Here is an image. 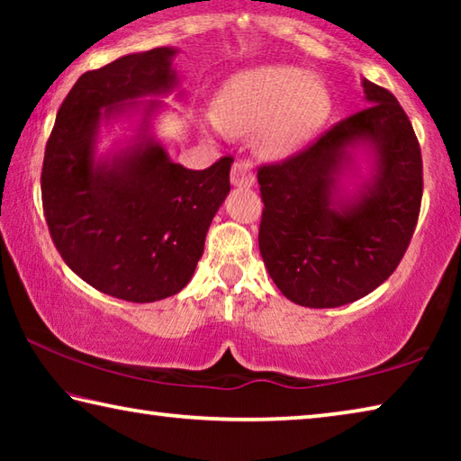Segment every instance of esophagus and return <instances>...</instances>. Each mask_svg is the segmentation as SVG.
Returning <instances> with one entry per match:
<instances>
[{"label": "esophagus", "instance_id": "1", "mask_svg": "<svg viewBox=\"0 0 461 461\" xmlns=\"http://www.w3.org/2000/svg\"><path fill=\"white\" fill-rule=\"evenodd\" d=\"M231 183L236 186H252L254 185V168L252 162L246 158H238L231 165Z\"/></svg>", "mask_w": 461, "mask_h": 461}]
</instances>
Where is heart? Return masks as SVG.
Here are the masks:
<instances>
[{"label": "heart", "instance_id": "obj_1", "mask_svg": "<svg viewBox=\"0 0 461 461\" xmlns=\"http://www.w3.org/2000/svg\"><path fill=\"white\" fill-rule=\"evenodd\" d=\"M330 112L331 95L317 77L268 65L233 75L215 99L213 118L228 134L254 131L264 154L285 156L305 144Z\"/></svg>", "mask_w": 461, "mask_h": 461}]
</instances>
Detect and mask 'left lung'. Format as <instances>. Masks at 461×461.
<instances>
[{"mask_svg":"<svg viewBox=\"0 0 461 461\" xmlns=\"http://www.w3.org/2000/svg\"><path fill=\"white\" fill-rule=\"evenodd\" d=\"M368 107L333 123L303 150L258 168L264 203L258 246L278 291L296 305H348L399 267L423 197L420 146L396 97L364 79ZM370 139L377 183L352 208L332 209L342 148Z\"/></svg>","mask_w":461,"mask_h":461,"instance_id":"obj_1","label":"left lung"}]
</instances>
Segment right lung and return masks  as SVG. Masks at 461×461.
I'll list each match as a JSON object with an SVG mask.
<instances>
[{
  "label": "right lung",
  "instance_id": "obj_1",
  "mask_svg": "<svg viewBox=\"0 0 461 461\" xmlns=\"http://www.w3.org/2000/svg\"><path fill=\"white\" fill-rule=\"evenodd\" d=\"M173 57L160 46L83 73L44 150L42 209L59 254L85 283L130 303L160 301L186 286L230 193L231 156L189 170L148 140L112 165L93 160L101 118L173 87Z\"/></svg>",
  "mask_w": 461,
  "mask_h": 461
}]
</instances>
